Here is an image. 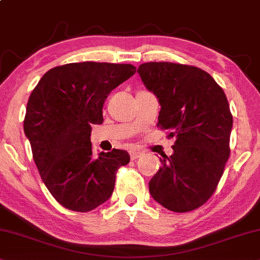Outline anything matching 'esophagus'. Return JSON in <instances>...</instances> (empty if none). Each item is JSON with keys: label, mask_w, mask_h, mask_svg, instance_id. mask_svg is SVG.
Wrapping results in <instances>:
<instances>
[{"label": "esophagus", "mask_w": 260, "mask_h": 260, "mask_svg": "<svg viewBox=\"0 0 260 260\" xmlns=\"http://www.w3.org/2000/svg\"><path fill=\"white\" fill-rule=\"evenodd\" d=\"M129 155H131V159H132V160H137L138 158H140L141 155H143V152L139 150H132V151H129Z\"/></svg>", "instance_id": "esophagus-1"}]
</instances>
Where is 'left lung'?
Returning a JSON list of instances; mask_svg holds the SVG:
<instances>
[{
    "mask_svg": "<svg viewBox=\"0 0 260 260\" xmlns=\"http://www.w3.org/2000/svg\"><path fill=\"white\" fill-rule=\"evenodd\" d=\"M138 74L161 106L157 126L175 138L174 154L160 158L150 192L166 209L191 212L215 192L230 158L227 98L208 72L191 65L151 61Z\"/></svg>",
    "mask_w": 260,
    "mask_h": 260,
    "instance_id": "obj_1",
    "label": "left lung"
}]
</instances>
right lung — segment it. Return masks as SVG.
<instances>
[{
  "label": "right lung",
  "mask_w": 260,
  "mask_h": 260,
  "mask_svg": "<svg viewBox=\"0 0 260 260\" xmlns=\"http://www.w3.org/2000/svg\"><path fill=\"white\" fill-rule=\"evenodd\" d=\"M136 71L132 64L70 63L48 70L33 89L23 131L44 184L67 209L86 213L105 203L129 162L115 148L94 157L90 133L103 122L107 96Z\"/></svg>",
  "instance_id": "add662e5"
}]
</instances>
